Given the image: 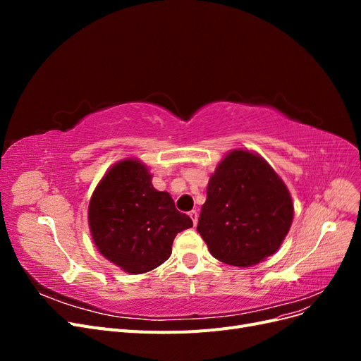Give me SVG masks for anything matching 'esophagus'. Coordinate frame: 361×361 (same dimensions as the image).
Wrapping results in <instances>:
<instances>
[{"instance_id":"1","label":"esophagus","mask_w":361,"mask_h":361,"mask_svg":"<svg viewBox=\"0 0 361 361\" xmlns=\"http://www.w3.org/2000/svg\"><path fill=\"white\" fill-rule=\"evenodd\" d=\"M188 215L191 216L192 224H194V226H197V221H199V212H197V211H191Z\"/></svg>"}]
</instances>
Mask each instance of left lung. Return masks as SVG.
<instances>
[{
  "label": "left lung",
  "instance_id": "1",
  "mask_svg": "<svg viewBox=\"0 0 361 361\" xmlns=\"http://www.w3.org/2000/svg\"><path fill=\"white\" fill-rule=\"evenodd\" d=\"M292 220L290 192L274 169L255 152L235 149L207 183L197 232L215 259L251 267L276 253Z\"/></svg>",
  "mask_w": 361,
  "mask_h": 361
}]
</instances>
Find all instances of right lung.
<instances>
[{"instance_id": "1", "label": "right lung", "mask_w": 361, "mask_h": 361, "mask_svg": "<svg viewBox=\"0 0 361 361\" xmlns=\"http://www.w3.org/2000/svg\"><path fill=\"white\" fill-rule=\"evenodd\" d=\"M89 227L99 253L129 274L155 269L171 255L176 235L192 227L167 191L152 185L147 166L118 161L97 183L89 204Z\"/></svg>"}]
</instances>
